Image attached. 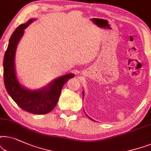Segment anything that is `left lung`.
Masks as SVG:
<instances>
[{"label":"left lung","instance_id":"obj_1","mask_svg":"<svg viewBox=\"0 0 151 151\" xmlns=\"http://www.w3.org/2000/svg\"><path fill=\"white\" fill-rule=\"evenodd\" d=\"M83 96H84V91H83ZM86 115H87V114H86ZM87 116H88V115H87ZM88 117H89V118H90V119H91V120H92V121H94V120H93V119H91V118H90V116H88Z\"/></svg>","mask_w":151,"mask_h":151}]
</instances>
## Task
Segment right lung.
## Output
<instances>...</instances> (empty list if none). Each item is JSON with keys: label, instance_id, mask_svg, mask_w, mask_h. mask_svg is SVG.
Masks as SVG:
<instances>
[{"label": "right lung", "instance_id": "1", "mask_svg": "<svg viewBox=\"0 0 151 151\" xmlns=\"http://www.w3.org/2000/svg\"><path fill=\"white\" fill-rule=\"evenodd\" d=\"M35 19H31L20 25L10 37L3 60L4 82L8 94L22 109L32 114H45L54 109L64 84L74 77V74L69 73L61 76L50 81L45 87L37 90L28 89L20 83L16 72V51L23 36L24 29Z\"/></svg>", "mask_w": 151, "mask_h": 151}]
</instances>
